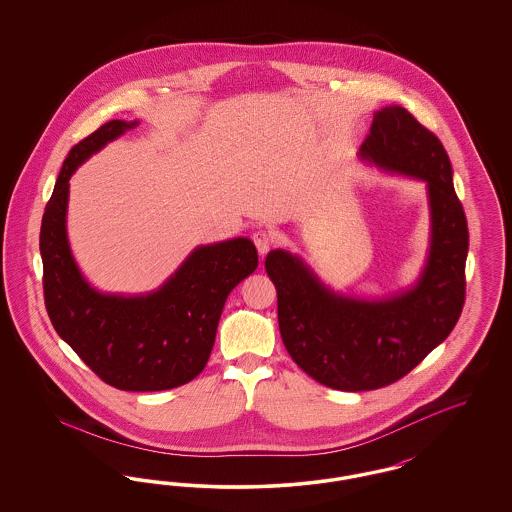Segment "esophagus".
<instances>
[{
	"instance_id": "1",
	"label": "esophagus",
	"mask_w": 512,
	"mask_h": 512,
	"mask_svg": "<svg viewBox=\"0 0 512 512\" xmlns=\"http://www.w3.org/2000/svg\"><path fill=\"white\" fill-rule=\"evenodd\" d=\"M251 240H253V244L257 247L259 255H267L268 251H270V247L274 244V238H272V234L267 232V230H257V232H253Z\"/></svg>"
}]
</instances>
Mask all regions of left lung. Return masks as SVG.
Wrapping results in <instances>:
<instances>
[{"mask_svg": "<svg viewBox=\"0 0 512 512\" xmlns=\"http://www.w3.org/2000/svg\"><path fill=\"white\" fill-rule=\"evenodd\" d=\"M361 157L428 184L432 240L413 290L365 301L330 292L284 249L270 251L265 261L288 353L311 378L341 391L378 390L409 374L451 334L466 293L468 226L438 136L405 107H384L374 115Z\"/></svg>", "mask_w": 512, "mask_h": 512, "instance_id": "8db88e82", "label": "left lung"}]
</instances>
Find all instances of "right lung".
Here are the masks:
<instances>
[{"label":"right lung","instance_id":"1","mask_svg":"<svg viewBox=\"0 0 512 512\" xmlns=\"http://www.w3.org/2000/svg\"><path fill=\"white\" fill-rule=\"evenodd\" d=\"M138 122L109 121L69 151L42 228L44 301L55 332L99 378L122 391H163L205 368L228 293L257 268L247 238L201 245L147 295L99 293L84 280L67 240L69 180L80 163Z\"/></svg>","mask_w":512,"mask_h":512}]
</instances>
